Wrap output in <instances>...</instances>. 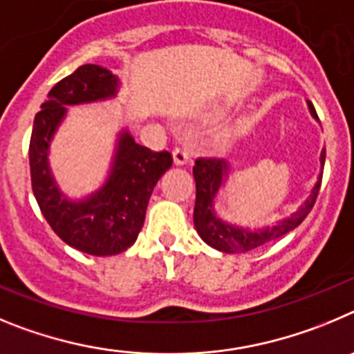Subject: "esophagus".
I'll use <instances>...</instances> for the list:
<instances>
[{
    "instance_id": "34e87169",
    "label": "esophagus",
    "mask_w": 354,
    "mask_h": 354,
    "mask_svg": "<svg viewBox=\"0 0 354 354\" xmlns=\"http://www.w3.org/2000/svg\"><path fill=\"white\" fill-rule=\"evenodd\" d=\"M173 158L176 165H185L190 162V153L183 148V146H180V148L173 149Z\"/></svg>"
}]
</instances>
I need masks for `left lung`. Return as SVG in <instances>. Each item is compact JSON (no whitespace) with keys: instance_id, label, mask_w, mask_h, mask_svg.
<instances>
[{"instance_id":"8db88e82","label":"left lung","mask_w":354,"mask_h":354,"mask_svg":"<svg viewBox=\"0 0 354 354\" xmlns=\"http://www.w3.org/2000/svg\"><path fill=\"white\" fill-rule=\"evenodd\" d=\"M307 107L310 116L319 122L316 109L310 102H307ZM324 158H326V151L323 148L319 157L321 169L324 167ZM229 174H231V165L224 158H197L196 165H194V180H196L194 225H196L197 234L203 238L205 243L225 254L250 252L254 248L263 247L264 243H270V241L284 236L289 231L298 227L316 203L321 187V176H323V173H319L317 181L310 189V194L295 213L275 222L273 225L252 229L232 224V222L224 221L222 216L216 215L215 199L227 181Z\"/></svg>"}]
</instances>
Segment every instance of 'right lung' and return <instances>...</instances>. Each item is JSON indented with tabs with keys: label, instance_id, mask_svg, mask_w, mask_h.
<instances>
[{
	"label": "right lung",
	"instance_id": "1",
	"mask_svg": "<svg viewBox=\"0 0 354 354\" xmlns=\"http://www.w3.org/2000/svg\"><path fill=\"white\" fill-rule=\"evenodd\" d=\"M120 77L100 65H82L49 91L33 122L30 141L31 187L42 215L70 247L90 256H114L138 240L155 185L173 165L169 151H151L136 142L127 127L118 132L104 183L81 199L59 189L49 164V148L66 107L116 98Z\"/></svg>",
	"mask_w": 354,
	"mask_h": 354
}]
</instances>
